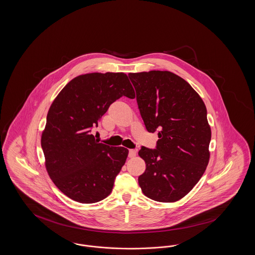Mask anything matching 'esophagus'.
Listing matches in <instances>:
<instances>
[{
	"mask_svg": "<svg viewBox=\"0 0 255 255\" xmlns=\"http://www.w3.org/2000/svg\"><path fill=\"white\" fill-rule=\"evenodd\" d=\"M136 156V150L130 149L129 150V158H134Z\"/></svg>",
	"mask_w": 255,
	"mask_h": 255,
	"instance_id": "34e87169",
	"label": "esophagus"
}]
</instances>
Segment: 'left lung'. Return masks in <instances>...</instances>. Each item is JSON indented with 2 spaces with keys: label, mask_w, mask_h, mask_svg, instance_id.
<instances>
[{
  "label": "left lung",
  "mask_w": 255,
  "mask_h": 255,
  "mask_svg": "<svg viewBox=\"0 0 255 255\" xmlns=\"http://www.w3.org/2000/svg\"><path fill=\"white\" fill-rule=\"evenodd\" d=\"M140 116L156 149L138 152L146 163L138 184L148 198L173 203L190 192L209 161L211 130L203 99L182 77L167 71L128 74Z\"/></svg>",
  "instance_id": "obj_1"
}]
</instances>
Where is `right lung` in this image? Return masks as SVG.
<instances>
[{
    "label": "right lung",
    "instance_id": "right-lung-1",
    "mask_svg": "<svg viewBox=\"0 0 255 255\" xmlns=\"http://www.w3.org/2000/svg\"><path fill=\"white\" fill-rule=\"evenodd\" d=\"M123 96L134 98L125 73H87L71 80L50 105L41 137L46 168L75 202L94 204L108 197L126 161L128 149L99 143L91 133Z\"/></svg>",
    "mask_w": 255,
    "mask_h": 255
}]
</instances>
